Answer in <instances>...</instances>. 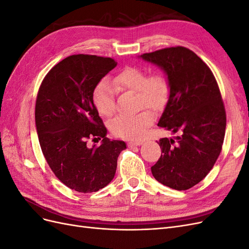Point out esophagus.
Here are the masks:
<instances>
[{
    "instance_id": "obj_1",
    "label": "esophagus",
    "mask_w": 249,
    "mask_h": 249,
    "mask_svg": "<svg viewBox=\"0 0 249 249\" xmlns=\"http://www.w3.org/2000/svg\"><path fill=\"white\" fill-rule=\"evenodd\" d=\"M141 144H142V141H130L129 143H127V145H129L130 147L138 146V145H141Z\"/></svg>"
}]
</instances>
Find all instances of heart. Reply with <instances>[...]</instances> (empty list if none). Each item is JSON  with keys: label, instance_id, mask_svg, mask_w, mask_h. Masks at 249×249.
Returning <instances> with one entry per match:
<instances>
[{"label": "heart", "instance_id": "obj_1", "mask_svg": "<svg viewBox=\"0 0 249 249\" xmlns=\"http://www.w3.org/2000/svg\"><path fill=\"white\" fill-rule=\"evenodd\" d=\"M112 86L120 90L137 92L139 108L147 107L154 111L162 110L168 100V82L161 72L147 74L139 67H126L112 79ZM107 80H101L92 90V103L102 116H110L115 108L114 89ZM154 115L142 110L135 115L120 114L109 124L111 132L117 137L138 140L153 124Z\"/></svg>", "mask_w": 249, "mask_h": 249}]
</instances>
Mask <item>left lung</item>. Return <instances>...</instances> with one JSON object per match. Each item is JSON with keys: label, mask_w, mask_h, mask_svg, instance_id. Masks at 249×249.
Returning a JSON list of instances; mask_svg holds the SVG:
<instances>
[{"label": "left lung", "mask_w": 249, "mask_h": 249, "mask_svg": "<svg viewBox=\"0 0 249 249\" xmlns=\"http://www.w3.org/2000/svg\"><path fill=\"white\" fill-rule=\"evenodd\" d=\"M166 72L169 100L158 125L179 134L161 138V157L150 167L154 178L176 190H187L207 177L219 157L227 114L210 67L191 50L171 47L141 55Z\"/></svg>", "instance_id": "obj_1"}]
</instances>
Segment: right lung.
I'll use <instances>...</instances> for the list:
<instances>
[{
  "mask_svg": "<svg viewBox=\"0 0 249 249\" xmlns=\"http://www.w3.org/2000/svg\"><path fill=\"white\" fill-rule=\"evenodd\" d=\"M116 65L108 57L69 56L47 73L37 93L35 124L42 154L57 178L81 193L106 187L126 148L124 141L106 137L92 103L94 86ZM89 139L102 144L88 148Z\"/></svg>",
  "mask_w": 249,
  "mask_h": 249,
  "instance_id": "1",
  "label": "right lung"
}]
</instances>
